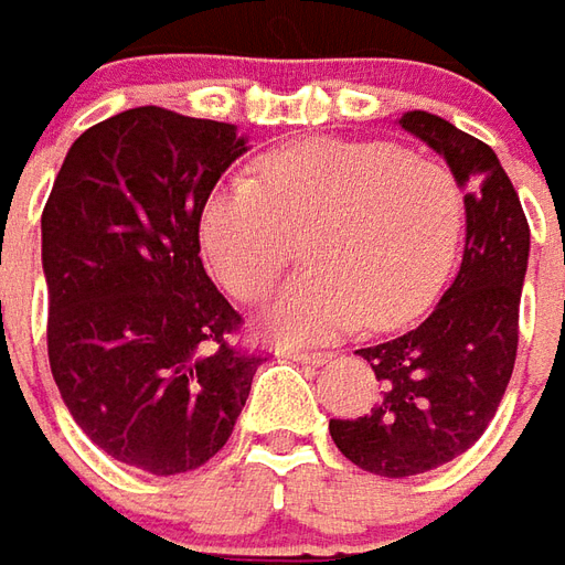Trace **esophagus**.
Instances as JSON below:
<instances>
[{
    "instance_id": "34e87169",
    "label": "esophagus",
    "mask_w": 565,
    "mask_h": 565,
    "mask_svg": "<svg viewBox=\"0 0 565 565\" xmlns=\"http://www.w3.org/2000/svg\"><path fill=\"white\" fill-rule=\"evenodd\" d=\"M284 358H290V361H299V364H323L330 354L327 351H299V349H287L281 351Z\"/></svg>"
}]
</instances>
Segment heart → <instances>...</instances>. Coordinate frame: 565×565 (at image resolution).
Segmentation results:
<instances>
[{
  "label": "heart",
  "instance_id": "heart-1",
  "mask_svg": "<svg viewBox=\"0 0 565 565\" xmlns=\"http://www.w3.org/2000/svg\"><path fill=\"white\" fill-rule=\"evenodd\" d=\"M465 223L449 164L382 140L311 137L228 173L199 214L201 256L238 302H259L309 232L306 271L275 296L269 330L315 342L413 321L447 278Z\"/></svg>",
  "mask_w": 565,
  "mask_h": 565
}]
</instances>
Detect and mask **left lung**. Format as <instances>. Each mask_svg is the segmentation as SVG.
Here are the masks:
<instances>
[{"instance_id":"obj_1","label":"left lung","mask_w":565,"mask_h":565,"mask_svg":"<svg viewBox=\"0 0 565 565\" xmlns=\"http://www.w3.org/2000/svg\"><path fill=\"white\" fill-rule=\"evenodd\" d=\"M401 128L437 149L468 189V235L459 275L431 315L404 337L358 349L382 385L379 404L330 419L345 459L392 480L447 465L487 431L514 373L530 259V223L495 152L431 113H404Z\"/></svg>"}]
</instances>
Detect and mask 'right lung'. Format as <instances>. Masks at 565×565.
Instances as JSON below:
<instances>
[{
    "instance_id": "obj_1",
    "label": "right lung",
    "mask_w": 565,
    "mask_h": 565,
    "mask_svg": "<svg viewBox=\"0 0 565 565\" xmlns=\"http://www.w3.org/2000/svg\"><path fill=\"white\" fill-rule=\"evenodd\" d=\"M247 152L235 125L137 106L66 152L42 211L49 361L106 456L156 477L226 447L263 351L201 266L199 214Z\"/></svg>"
}]
</instances>
